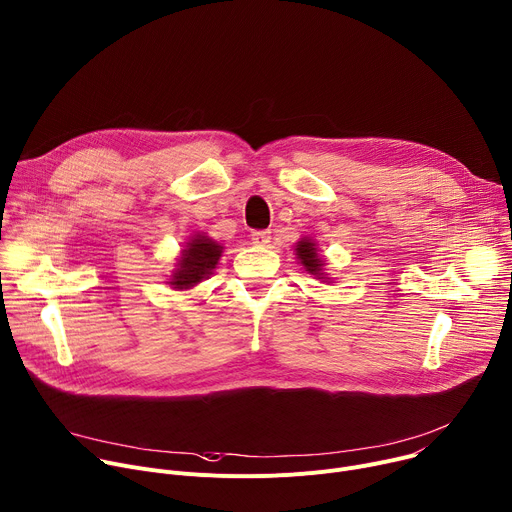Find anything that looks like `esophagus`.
Instances as JSON below:
<instances>
[{
  "label": "esophagus",
  "instance_id": "esophagus-1",
  "mask_svg": "<svg viewBox=\"0 0 512 512\" xmlns=\"http://www.w3.org/2000/svg\"><path fill=\"white\" fill-rule=\"evenodd\" d=\"M268 242H270V232H268V230L252 232V244H256V246H266Z\"/></svg>",
  "mask_w": 512,
  "mask_h": 512
}]
</instances>
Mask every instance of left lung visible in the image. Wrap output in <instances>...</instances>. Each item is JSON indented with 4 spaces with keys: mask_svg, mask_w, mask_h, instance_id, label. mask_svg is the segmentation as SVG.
Listing matches in <instances>:
<instances>
[{
    "mask_svg": "<svg viewBox=\"0 0 512 512\" xmlns=\"http://www.w3.org/2000/svg\"><path fill=\"white\" fill-rule=\"evenodd\" d=\"M297 256L301 258V264L311 272V274H319L323 260L317 256V248L311 240H301L297 244Z\"/></svg>",
    "mask_w": 512,
    "mask_h": 512,
    "instance_id": "8db88e82",
    "label": "left lung"
}]
</instances>
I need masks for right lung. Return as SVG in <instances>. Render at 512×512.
I'll use <instances>...</instances> for the list:
<instances>
[{"label": "right lung", "instance_id": "add662e5", "mask_svg": "<svg viewBox=\"0 0 512 512\" xmlns=\"http://www.w3.org/2000/svg\"><path fill=\"white\" fill-rule=\"evenodd\" d=\"M221 256V246L207 236H197L189 242L187 250H183V258L179 262V270L173 276L175 289H189L195 287L197 282L207 278L211 270L215 268L217 260Z\"/></svg>", "mask_w": 512, "mask_h": 512}]
</instances>
